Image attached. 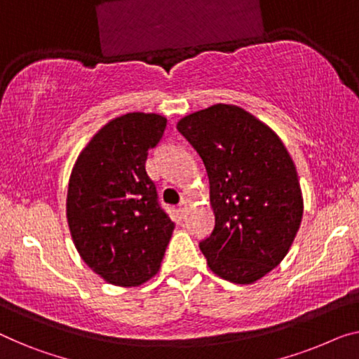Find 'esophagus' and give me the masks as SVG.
<instances>
[{"label":"esophagus","instance_id":"obj_1","mask_svg":"<svg viewBox=\"0 0 359 359\" xmlns=\"http://www.w3.org/2000/svg\"><path fill=\"white\" fill-rule=\"evenodd\" d=\"M177 210H179V212H180V216L184 217L185 214H187V210H189V201H187V200H182V201L179 203Z\"/></svg>","mask_w":359,"mask_h":359}]
</instances>
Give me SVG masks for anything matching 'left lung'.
Segmentation results:
<instances>
[{
  "label": "left lung",
  "instance_id": "1",
  "mask_svg": "<svg viewBox=\"0 0 359 359\" xmlns=\"http://www.w3.org/2000/svg\"><path fill=\"white\" fill-rule=\"evenodd\" d=\"M177 130L210 179L214 229L200 242L214 274L253 283L285 258L299 229L303 198L280 138L238 106L214 104L185 116Z\"/></svg>",
  "mask_w": 359,
  "mask_h": 359
}]
</instances>
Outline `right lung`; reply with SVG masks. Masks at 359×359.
Masks as SVG:
<instances>
[{
    "instance_id": "right-lung-1",
    "label": "right lung",
    "mask_w": 359,
    "mask_h": 359,
    "mask_svg": "<svg viewBox=\"0 0 359 359\" xmlns=\"http://www.w3.org/2000/svg\"><path fill=\"white\" fill-rule=\"evenodd\" d=\"M165 117L128 112L108 122L77 159L67 222L79 255L106 282L140 285L161 266L175 224L145 169Z\"/></svg>"
}]
</instances>
